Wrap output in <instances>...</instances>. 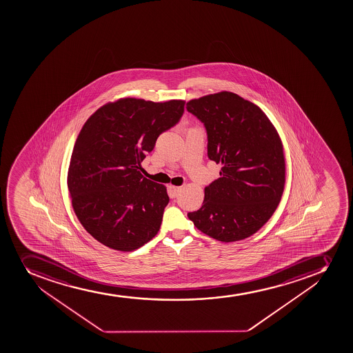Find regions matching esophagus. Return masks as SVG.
Listing matches in <instances>:
<instances>
[{
    "label": "esophagus",
    "mask_w": 353,
    "mask_h": 353,
    "mask_svg": "<svg viewBox=\"0 0 353 353\" xmlns=\"http://www.w3.org/2000/svg\"><path fill=\"white\" fill-rule=\"evenodd\" d=\"M168 189H169V192H170L171 196L174 198V196H179L182 188H181V186L169 185L168 186Z\"/></svg>",
    "instance_id": "1"
}]
</instances>
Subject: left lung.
Instances as JSON below:
<instances>
[{
    "label": "left lung",
    "instance_id": "left-lung-1",
    "mask_svg": "<svg viewBox=\"0 0 353 353\" xmlns=\"http://www.w3.org/2000/svg\"><path fill=\"white\" fill-rule=\"evenodd\" d=\"M186 109L205 124L208 157L222 165L220 179L205 188L201 208L188 216L216 241L250 237L282 199L285 157L281 137L258 105L232 92L193 99Z\"/></svg>",
    "mask_w": 353,
    "mask_h": 353
}]
</instances>
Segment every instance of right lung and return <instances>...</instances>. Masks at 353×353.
Returning a JSON list of instances; mask_svg holds the SVG:
<instances>
[{
  "label": "right lung",
  "mask_w": 353,
  "mask_h": 353,
  "mask_svg": "<svg viewBox=\"0 0 353 353\" xmlns=\"http://www.w3.org/2000/svg\"><path fill=\"white\" fill-rule=\"evenodd\" d=\"M184 100L121 98L93 112L81 128L68 169L74 214L107 248H141L160 230L167 188L143 177L141 161L157 137L179 122Z\"/></svg>",
  "instance_id": "1"
}]
</instances>
